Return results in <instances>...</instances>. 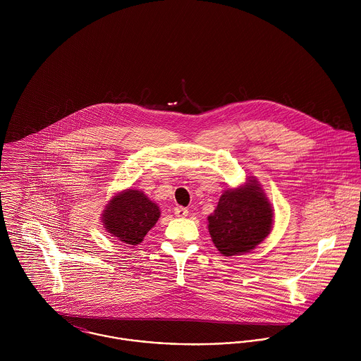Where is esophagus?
I'll use <instances>...</instances> for the list:
<instances>
[{
    "mask_svg": "<svg viewBox=\"0 0 361 361\" xmlns=\"http://www.w3.org/2000/svg\"><path fill=\"white\" fill-rule=\"evenodd\" d=\"M188 214H189L188 208L180 206L175 207V215H176L178 218H185V216H188Z\"/></svg>",
    "mask_w": 361,
    "mask_h": 361,
    "instance_id": "34e87169",
    "label": "esophagus"
}]
</instances>
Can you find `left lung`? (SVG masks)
Wrapping results in <instances>:
<instances>
[{
  "mask_svg": "<svg viewBox=\"0 0 361 361\" xmlns=\"http://www.w3.org/2000/svg\"><path fill=\"white\" fill-rule=\"evenodd\" d=\"M212 243L225 257L250 253L269 235L274 208L255 176L233 189H226L208 215Z\"/></svg>",
  "mask_w": 361,
  "mask_h": 361,
  "instance_id": "8db88e82",
  "label": "left lung"
}]
</instances>
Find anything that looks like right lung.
Listing matches in <instances>:
<instances>
[{
	"label": "right lung",
	"mask_w": 361,
	"mask_h": 361,
	"mask_svg": "<svg viewBox=\"0 0 361 361\" xmlns=\"http://www.w3.org/2000/svg\"><path fill=\"white\" fill-rule=\"evenodd\" d=\"M161 215L159 207L142 190L126 189L108 200L102 214L105 231L125 245L136 246L143 242L147 232Z\"/></svg>",
	"instance_id": "obj_1"
}]
</instances>
